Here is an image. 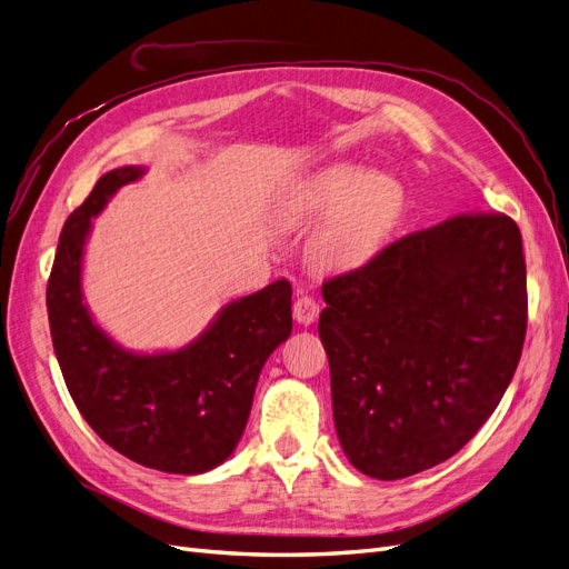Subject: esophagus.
I'll use <instances>...</instances> for the list:
<instances>
[{
    "label": "esophagus",
    "instance_id": "esophagus-1",
    "mask_svg": "<svg viewBox=\"0 0 569 569\" xmlns=\"http://www.w3.org/2000/svg\"><path fill=\"white\" fill-rule=\"evenodd\" d=\"M318 313H320V306H318V301L313 297L301 295L295 301V320L299 325H313L318 320Z\"/></svg>",
    "mask_w": 569,
    "mask_h": 569
}]
</instances>
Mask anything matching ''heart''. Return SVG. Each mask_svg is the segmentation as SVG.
<instances>
[{"label": "heart", "instance_id": "obj_1", "mask_svg": "<svg viewBox=\"0 0 569 569\" xmlns=\"http://www.w3.org/2000/svg\"><path fill=\"white\" fill-rule=\"evenodd\" d=\"M408 209L399 178L363 163L335 161L301 178L284 199V218L313 222L308 261L320 272H351L380 253Z\"/></svg>", "mask_w": 569, "mask_h": 569}]
</instances>
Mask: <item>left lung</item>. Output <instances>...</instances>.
Segmentation results:
<instances>
[{
	"label": "left lung",
	"instance_id": "8db88e82",
	"mask_svg": "<svg viewBox=\"0 0 569 569\" xmlns=\"http://www.w3.org/2000/svg\"><path fill=\"white\" fill-rule=\"evenodd\" d=\"M343 453L375 479L449 460L489 420L527 332L522 234L503 213L456 216L322 284Z\"/></svg>",
	"mask_w": 569,
	"mask_h": 569
}]
</instances>
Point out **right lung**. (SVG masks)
Listing matches in <instances>:
<instances>
[{
    "instance_id": "obj_1",
    "label": "right lung",
    "mask_w": 569,
    "mask_h": 569,
    "mask_svg": "<svg viewBox=\"0 0 569 569\" xmlns=\"http://www.w3.org/2000/svg\"><path fill=\"white\" fill-rule=\"evenodd\" d=\"M142 166L101 176L59 237L47 284L51 341L80 416L111 449L151 470L201 475L226 462L249 420L258 375L291 335V284L278 280L226 303L176 351H132L101 330L82 295L92 218Z\"/></svg>"
}]
</instances>
